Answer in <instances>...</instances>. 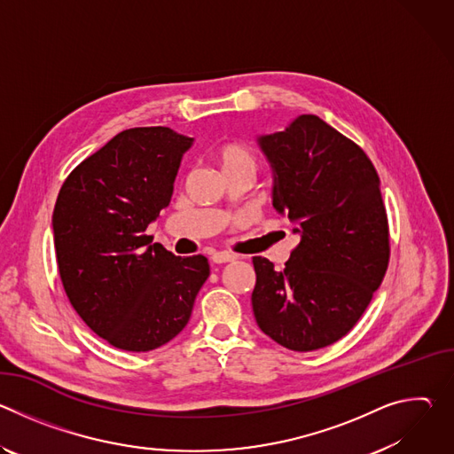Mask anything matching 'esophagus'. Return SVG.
<instances>
[{
    "label": "esophagus",
    "mask_w": 454,
    "mask_h": 454,
    "mask_svg": "<svg viewBox=\"0 0 454 454\" xmlns=\"http://www.w3.org/2000/svg\"><path fill=\"white\" fill-rule=\"evenodd\" d=\"M235 258H237L235 254L221 251V253H214V254H212V258H210V261H212L214 264H226V262H233Z\"/></svg>",
    "instance_id": "obj_1"
}]
</instances>
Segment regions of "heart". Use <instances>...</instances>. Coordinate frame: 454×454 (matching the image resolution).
<instances>
[{
    "instance_id": "heart-1",
    "label": "heart",
    "mask_w": 454,
    "mask_h": 454,
    "mask_svg": "<svg viewBox=\"0 0 454 454\" xmlns=\"http://www.w3.org/2000/svg\"><path fill=\"white\" fill-rule=\"evenodd\" d=\"M214 160L219 165L221 172L226 176L231 174H251L254 176L258 161L253 149L242 142H223L214 149Z\"/></svg>"
}]
</instances>
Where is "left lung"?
Instances as JSON below:
<instances>
[{"instance_id":"8db88e82","label":"left lung","mask_w":454,"mask_h":454,"mask_svg":"<svg viewBox=\"0 0 454 454\" xmlns=\"http://www.w3.org/2000/svg\"><path fill=\"white\" fill-rule=\"evenodd\" d=\"M273 168V207L300 244L284 270L253 256L256 325L294 352L329 347L352 331L390 261L379 176L364 151L316 114L258 138Z\"/></svg>"}]
</instances>
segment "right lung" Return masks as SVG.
Segmentation results:
<instances>
[{
	"label": "right lung",
	"mask_w": 454,
	"mask_h": 454,
	"mask_svg": "<svg viewBox=\"0 0 454 454\" xmlns=\"http://www.w3.org/2000/svg\"><path fill=\"white\" fill-rule=\"evenodd\" d=\"M192 142L161 125L125 129L60 186L51 217L60 282L114 348L149 352L176 338L210 275L207 256H176L145 233Z\"/></svg>",
	"instance_id": "obj_1"
}]
</instances>
